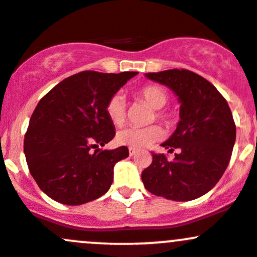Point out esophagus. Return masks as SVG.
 I'll return each mask as SVG.
<instances>
[{
    "instance_id": "34e87169",
    "label": "esophagus",
    "mask_w": 257,
    "mask_h": 257,
    "mask_svg": "<svg viewBox=\"0 0 257 257\" xmlns=\"http://www.w3.org/2000/svg\"><path fill=\"white\" fill-rule=\"evenodd\" d=\"M136 154H137V150L133 149V148H129V155H131V157H133V155H136Z\"/></svg>"
}]
</instances>
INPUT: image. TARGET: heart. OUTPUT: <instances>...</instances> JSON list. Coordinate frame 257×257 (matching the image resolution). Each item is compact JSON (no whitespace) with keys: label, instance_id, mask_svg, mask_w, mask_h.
I'll return each instance as SVG.
<instances>
[{"label":"heart","instance_id":"obj_1","mask_svg":"<svg viewBox=\"0 0 257 257\" xmlns=\"http://www.w3.org/2000/svg\"><path fill=\"white\" fill-rule=\"evenodd\" d=\"M138 97L144 100L150 108H153L155 112V116L159 120L169 123L170 116L167 113L162 112L163 108L168 103V94L162 87L158 85H145L142 89L138 90ZM108 118L110 119L115 125H121L125 120V100L123 95L114 94L107 103L105 107ZM162 138V131L159 126L152 125L148 128H133L128 126L116 133V143L119 145L129 148H143L148 145L155 143Z\"/></svg>","mask_w":257,"mask_h":257}]
</instances>
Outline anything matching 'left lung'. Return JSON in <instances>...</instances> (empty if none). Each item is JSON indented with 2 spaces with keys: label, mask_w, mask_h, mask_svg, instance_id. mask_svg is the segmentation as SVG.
Instances as JSON below:
<instances>
[{
  "label": "left lung",
  "mask_w": 257,
  "mask_h": 257,
  "mask_svg": "<svg viewBox=\"0 0 257 257\" xmlns=\"http://www.w3.org/2000/svg\"><path fill=\"white\" fill-rule=\"evenodd\" d=\"M150 80L169 88L180 103L174 133L162 144L172 153L153 154L142 173L148 191L174 201L198 199L211 190L229 165L236 139V126L229 104L219 90L194 72L169 69L145 73Z\"/></svg>",
  "instance_id": "8db88e82"
}]
</instances>
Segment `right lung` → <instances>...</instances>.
<instances>
[{"mask_svg": "<svg viewBox=\"0 0 257 257\" xmlns=\"http://www.w3.org/2000/svg\"><path fill=\"white\" fill-rule=\"evenodd\" d=\"M138 72L85 71L63 79L40 100L25 137L26 160L41 190L64 205L104 195L126 147L100 150L115 136L105 107Z\"/></svg>", "mask_w": 257, "mask_h": 257, "instance_id": "1", "label": "right lung"}]
</instances>
